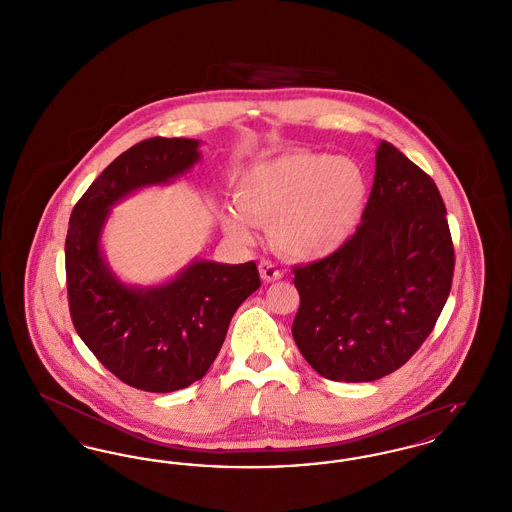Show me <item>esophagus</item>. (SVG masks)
Wrapping results in <instances>:
<instances>
[{
    "label": "esophagus",
    "mask_w": 512,
    "mask_h": 512,
    "mask_svg": "<svg viewBox=\"0 0 512 512\" xmlns=\"http://www.w3.org/2000/svg\"><path fill=\"white\" fill-rule=\"evenodd\" d=\"M259 270H261V276H263L265 282H276V280L282 278V270L276 267L274 263H270V261H261L259 263Z\"/></svg>",
    "instance_id": "34e87169"
}]
</instances>
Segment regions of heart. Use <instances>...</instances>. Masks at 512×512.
I'll use <instances>...</instances> for the list:
<instances>
[{"label": "heart", "mask_w": 512, "mask_h": 512, "mask_svg": "<svg viewBox=\"0 0 512 512\" xmlns=\"http://www.w3.org/2000/svg\"><path fill=\"white\" fill-rule=\"evenodd\" d=\"M368 182L353 159L288 151L242 174L224 217L228 234L251 242V224H268L272 245L293 259H320L349 242L365 213Z\"/></svg>", "instance_id": "b5f03b06"}]
</instances>
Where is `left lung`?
<instances>
[{"label": "left lung", "instance_id": "8db88e82", "mask_svg": "<svg viewBox=\"0 0 512 512\" xmlns=\"http://www.w3.org/2000/svg\"><path fill=\"white\" fill-rule=\"evenodd\" d=\"M436 182L390 142L376 149L363 220L349 242L293 268L292 334L334 382H372L405 365L451 292L455 249Z\"/></svg>", "mask_w": 512, "mask_h": 512}]
</instances>
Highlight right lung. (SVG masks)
<instances>
[{
	"instance_id": "1",
	"label": "right lung",
	"mask_w": 512,
	"mask_h": 512,
	"mask_svg": "<svg viewBox=\"0 0 512 512\" xmlns=\"http://www.w3.org/2000/svg\"><path fill=\"white\" fill-rule=\"evenodd\" d=\"M197 140L149 138L121 153L76 201L65 270L74 330L101 365L136 390L169 393L201 380L236 309L261 286L253 261H197L165 286L121 284L103 263L99 234L124 195L163 184L199 159Z\"/></svg>"
}]
</instances>
